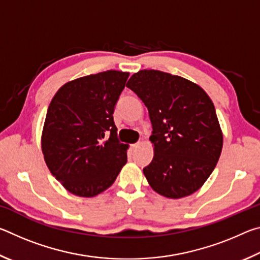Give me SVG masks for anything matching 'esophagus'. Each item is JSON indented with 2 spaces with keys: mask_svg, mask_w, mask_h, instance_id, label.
I'll use <instances>...</instances> for the list:
<instances>
[{
  "mask_svg": "<svg viewBox=\"0 0 260 260\" xmlns=\"http://www.w3.org/2000/svg\"><path fill=\"white\" fill-rule=\"evenodd\" d=\"M140 146V143H134V144H131V149H133V150H134V149H136V148H138Z\"/></svg>",
  "mask_w": 260,
  "mask_h": 260,
  "instance_id": "obj_1",
  "label": "esophagus"
}]
</instances>
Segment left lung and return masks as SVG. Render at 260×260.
<instances>
[{"mask_svg":"<svg viewBox=\"0 0 260 260\" xmlns=\"http://www.w3.org/2000/svg\"><path fill=\"white\" fill-rule=\"evenodd\" d=\"M127 87L148 108L153 158L143 169L149 184L169 199L191 195L213 172L222 149L214 105L202 88L179 76L142 70Z\"/></svg>","mask_w":260,"mask_h":260,"instance_id":"8db88e82","label":"left lung"}]
</instances>
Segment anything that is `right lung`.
Listing matches in <instances>:
<instances>
[{"label": "right lung", "instance_id": "right-lung-1", "mask_svg": "<svg viewBox=\"0 0 260 260\" xmlns=\"http://www.w3.org/2000/svg\"><path fill=\"white\" fill-rule=\"evenodd\" d=\"M128 72L109 70L76 79L52 98L41 147L51 174L73 195L94 197L114 182L128 146L117 138L113 111Z\"/></svg>", "mask_w": 260, "mask_h": 260}]
</instances>
